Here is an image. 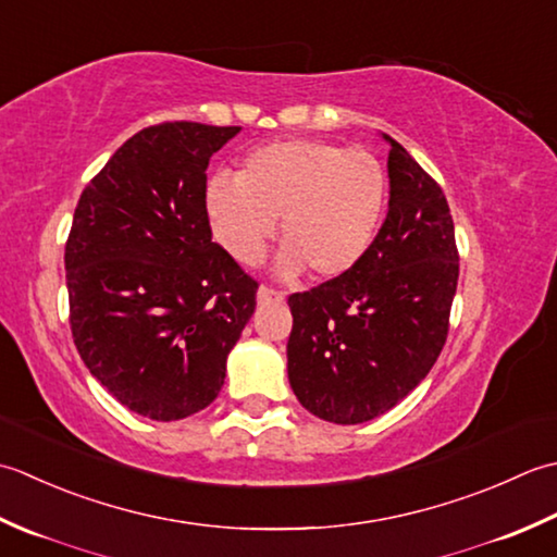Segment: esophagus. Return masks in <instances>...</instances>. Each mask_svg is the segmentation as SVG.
<instances>
[{
	"label": "esophagus",
	"instance_id": "34e87169",
	"mask_svg": "<svg viewBox=\"0 0 557 557\" xmlns=\"http://www.w3.org/2000/svg\"><path fill=\"white\" fill-rule=\"evenodd\" d=\"M283 298H286V295H283L281 290L269 288V286H262L257 290V302H281Z\"/></svg>",
	"mask_w": 557,
	"mask_h": 557
}]
</instances>
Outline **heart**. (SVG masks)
I'll list each match as a JSON object with an SVG mask.
<instances>
[{"label": "heart", "mask_w": 557, "mask_h": 557, "mask_svg": "<svg viewBox=\"0 0 557 557\" xmlns=\"http://www.w3.org/2000/svg\"><path fill=\"white\" fill-rule=\"evenodd\" d=\"M387 209V170L368 149L324 139H281L249 151L237 177L207 185L211 233L235 262L252 267L276 233L281 274L310 269L336 278L354 269Z\"/></svg>", "instance_id": "obj_1"}]
</instances>
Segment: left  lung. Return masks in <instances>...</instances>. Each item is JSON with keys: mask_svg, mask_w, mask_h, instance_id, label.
Wrapping results in <instances>:
<instances>
[{"mask_svg": "<svg viewBox=\"0 0 557 557\" xmlns=\"http://www.w3.org/2000/svg\"><path fill=\"white\" fill-rule=\"evenodd\" d=\"M389 211L344 276L288 298V380L329 423L387 413L435 366L449 332L459 252L445 191L389 139Z\"/></svg>", "mask_w": 557, "mask_h": 557, "instance_id": "obj_1", "label": "left lung"}]
</instances>
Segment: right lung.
Wrapping results in <instances>:
<instances>
[{
	"instance_id": "1",
	"label": "right lung",
	"mask_w": 557,
	"mask_h": 557,
	"mask_svg": "<svg viewBox=\"0 0 557 557\" xmlns=\"http://www.w3.org/2000/svg\"><path fill=\"white\" fill-rule=\"evenodd\" d=\"M240 127L161 122L90 180L64 247L70 324L90 374L151 421L207 408L259 283L211 240L207 168Z\"/></svg>"
}]
</instances>
